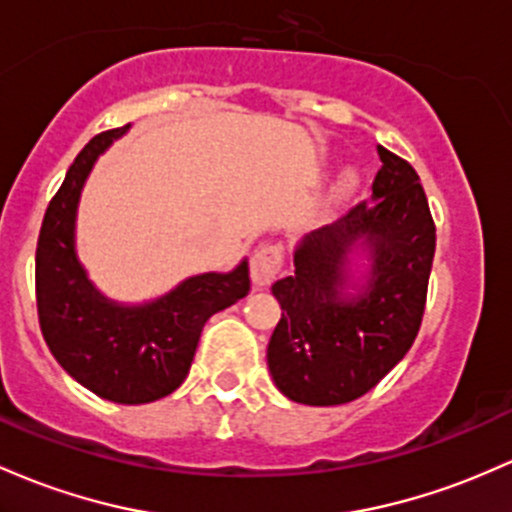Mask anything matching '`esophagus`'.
Wrapping results in <instances>:
<instances>
[{
    "mask_svg": "<svg viewBox=\"0 0 512 512\" xmlns=\"http://www.w3.org/2000/svg\"><path fill=\"white\" fill-rule=\"evenodd\" d=\"M284 265V252L282 245H262L260 250L252 255L250 262V277L255 286H267L274 282Z\"/></svg>",
    "mask_w": 512,
    "mask_h": 512,
    "instance_id": "34e87169",
    "label": "esophagus"
}]
</instances>
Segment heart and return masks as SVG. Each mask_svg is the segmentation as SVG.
Wrapping results in <instances>:
<instances>
[{
    "instance_id": "1",
    "label": "heart",
    "mask_w": 512,
    "mask_h": 512,
    "mask_svg": "<svg viewBox=\"0 0 512 512\" xmlns=\"http://www.w3.org/2000/svg\"><path fill=\"white\" fill-rule=\"evenodd\" d=\"M345 182H347V184H352V182H355V177H352V174H347V177H345Z\"/></svg>"
}]
</instances>
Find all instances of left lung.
<instances>
[{"instance_id":"1","label":"left lung","mask_w":512,"mask_h":512,"mask_svg":"<svg viewBox=\"0 0 512 512\" xmlns=\"http://www.w3.org/2000/svg\"><path fill=\"white\" fill-rule=\"evenodd\" d=\"M376 153L372 201L299 238L296 272L272 284L282 320L267 367L289 401H355L406 357L420 330L435 223L413 167L381 145Z\"/></svg>"}]
</instances>
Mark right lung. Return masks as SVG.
<instances>
[{
  "instance_id": "add662e5",
  "label": "right lung",
  "mask_w": 512,
  "mask_h": 512,
  "mask_svg": "<svg viewBox=\"0 0 512 512\" xmlns=\"http://www.w3.org/2000/svg\"><path fill=\"white\" fill-rule=\"evenodd\" d=\"M131 126L99 133L82 148L50 201L36 250V301L43 338L84 389L140 406L170 396L187 379L204 323L250 291L247 257L228 272L187 277L155 299L106 296L77 255V211L94 165Z\"/></svg>"
}]
</instances>
